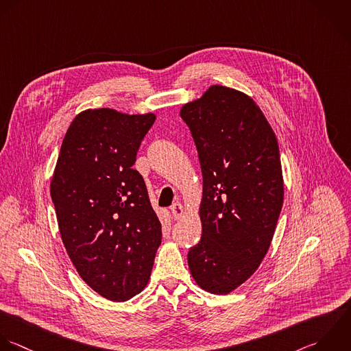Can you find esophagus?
I'll list each match as a JSON object with an SVG mask.
<instances>
[{
  "instance_id": "obj_1",
  "label": "esophagus",
  "mask_w": 351,
  "mask_h": 351,
  "mask_svg": "<svg viewBox=\"0 0 351 351\" xmlns=\"http://www.w3.org/2000/svg\"><path fill=\"white\" fill-rule=\"evenodd\" d=\"M171 212H172V216H173L175 220H180L183 217V215H184V209H183V206L179 202H176V204H173L171 206Z\"/></svg>"
}]
</instances>
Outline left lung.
Returning <instances> with one entry per match:
<instances>
[{"instance_id": "8db88e82", "label": "left lung", "mask_w": 351, "mask_h": 351, "mask_svg": "<svg viewBox=\"0 0 351 351\" xmlns=\"http://www.w3.org/2000/svg\"><path fill=\"white\" fill-rule=\"evenodd\" d=\"M180 117L204 179L202 237L189 268L201 289L228 294L256 272L275 234L285 197L278 139L256 102L226 86H210Z\"/></svg>"}]
</instances>
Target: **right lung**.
I'll return each instance as SVG.
<instances>
[{"instance_id": "obj_1", "label": "right lung", "mask_w": 351, "mask_h": 351, "mask_svg": "<svg viewBox=\"0 0 351 351\" xmlns=\"http://www.w3.org/2000/svg\"><path fill=\"white\" fill-rule=\"evenodd\" d=\"M156 116L87 109L71 123L50 184L62 243L80 278L114 302L139 294L161 243V223L132 169Z\"/></svg>"}]
</instances>
